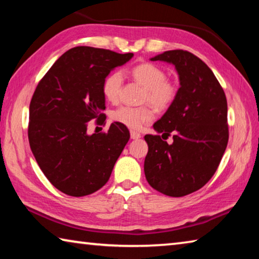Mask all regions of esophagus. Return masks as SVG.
<instances>
[{
    "mask_svg": "<svg viewBox=\"0 0 259 259\" xmlns=\"http://www.w3.org/2000/svg\"><path fill=\"white\" fill-rule=\"evenodd\" d=\"M130 137H131V139H138L142 137V135L137 133V131H130Z\"/></svg>",
    "mask_w": 259,
    "mask_h": 259,
    "instance_id": "34e87169",
    "label": "esophagus"
}]
</instances>
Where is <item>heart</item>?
<instances>
[{
    "instance_id": "heart-1",
    "label": "heart",
    "mask_w": 259,
    "mask_h": 259,
    "mask_svg": "<svg viewBox=\"0 0 259 259\" xmlns=\"http://www.w3.org/2000/svg\"><path fill=\"white\" fill-rule=\"evenodd\" d=\"M131 75L139 84L145 88L143 103H148L156 109H166L171 105L178 95V84L171 78H166L163 68L152 63H143L131 69ZM123 75L120 71H114L105 77L102 90L104 97L108 102L117 103L120 99ZM115 122L128 126L130 129H140L144 124L150 123L154 119L150 105L140 107L122 106L112 114Z\"/></svg>"
}]
</instances>
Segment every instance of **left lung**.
<instances>
[{
	"instance_id": "left-lung-1",
	"label": "left lung",
	"mask_w": 259,
	"mask_h": 259,
	"mask_svg": "<svg viewBox=\"0 0 259 259\" xmlns=\"http://www.w3.org/2000/svg\"><path fill=\"white\" fill-rule=\"evenodd\" d=\"M151 60L171 63L181 88L177 98L146 135L144 171L150 185L179 198L200 190L216 172L229 142L224 90L204 61L186 50H170ZM172 135L174 143L165 142Z\"/></svg>"
}]
</instances>
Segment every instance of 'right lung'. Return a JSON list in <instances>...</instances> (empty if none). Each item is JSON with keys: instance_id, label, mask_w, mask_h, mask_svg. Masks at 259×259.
<instances>
[{"instance_id": "add662e5", "label": "right lung", "mask_w": 259, "mask_h": 259, "mask_svg": "<svg viewBox=\"0 0 259 259\" xmlns=\"http://www.w3.org/2000/svg\"><path fill=\"white\" fill-rule=\"evenodd\" d=\"M134 54L75 47L61 55L38 82L29 104L28 140L38 166L57 190L71 196L98 191L111 177L130 138L114 122L106 133L87 134L88 122L105 125L102 85Z\"/></svg>"}]
</instances>
